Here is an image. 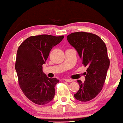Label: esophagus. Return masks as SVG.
<instances>
[{
  "mask_svg": "<svg viewBox=\"0 0 123 123\" xmlns=\"http://www.w3.org/2000/svg\"><path fill=\"white\" fill-rule=\"evenodd\" d=\"M65 81H66V82H72V81H73V80H72V79H69V78H68V79H65Z\"/></svg>",
  "mask_w": 123,
  "mask_h": 123,
  "instance_id": "esophagus-1",
  "label": "esophagus"
}]
</instances>
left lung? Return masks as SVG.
Returning <instances> with one entry per match:
<instances>
[{"label":"left lung","mask_w":123,"mask_h":123,"mask_svg":"<svg viewBox=\"0 0 123 123\" xmlns=\"http://www.w3.org/2000/svg\"><path fill=\"white\" fill-rule=\"evenodd\" d=\"M67 40L87 68L85 82L77 80L80 89L74 96L78 101H90L101 92L105 82L110 65L107 48L100 37L90 32L71 33Z\"/></svg>","instance_id":"1"}]
</instances>
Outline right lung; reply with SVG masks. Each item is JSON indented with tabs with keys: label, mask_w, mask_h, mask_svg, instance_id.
Listing matches in <instances>:
<instances>
[{
	"label": "right lung",
	"mask_w": 123,
	"mask_h": 123,
	"mask_svg": "<svg viewBox=\"0 0 123 123\" xmlns=\"http://www.w3.org/2000/svg\"><path fill=\"white\" fill-rule=\"evenodd\" d=\"M64 36L43 34L28 37L17 49L15 68L18 83L25 95L38 105L48 104L55 95V87L59 80L49 78L43 72L52 47L62 40Z\"/></svg>",
	"instance_id": "obj_1"
}]
</instances>
